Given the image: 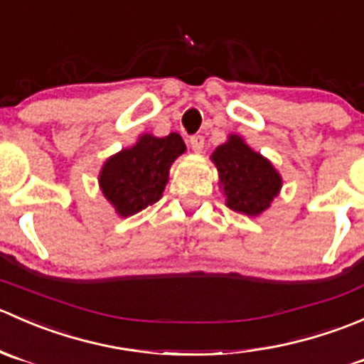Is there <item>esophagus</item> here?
<instances>
[{"label":"esophagus","instance_id":"obj_1","mask_svg":"<svg viewBox=\"0 0 364 364\" xmlns=\"http://www.w3.org/2000/svg\"><path fill=\"white\" fill-rule=\"evenodd\" d=\"M190 144H192L193 151L200 153L204 149V137L203 135H193V137H190Z\"/></svg>","mask_w":364,"mask_h":364}]
</instances>
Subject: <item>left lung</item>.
Returning a JSON list of instances; mask_svg holds the SVG:
<instances>
[{
    "label": "left lung",
    "mask_w": 364,
    "mask_h": 364,
    "mask_svg": "<svg viewBox=\"0 0 364 364\" xmlns=\"http://www.w3.org/2000/svg\"><path fill=\"white\" fill-rule=\"evenodd\" d=\"M211 161L218 171V186L225 196V205L241 215H262L284 185L274 165L237 134H230L211 153Z\"/></svg>",
    "instance_id": "8db88e82"
}]
</instances>
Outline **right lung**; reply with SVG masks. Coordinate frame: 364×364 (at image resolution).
Returning <instances> with one entry per match:
<instances>
[{
	"mask_svg": "<svg viewBox=\"0 0 364 364\" xmlns=\"http://www.w3.org/2000/svg\"><path fill=\"white\" fill-rule=\"evenodd\" d=\"M186 151L179 134L156 137L142 134L134 146L109 156L98 174L102 193L119 216L135 215L159 203L168 181V171Z\"/></svg>",
	"mask_w": 364,
	"mask_h": 364,
	"instance_id": "add662e5",
	"label": "right lung"
}]
</instances>
